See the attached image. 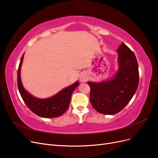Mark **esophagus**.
Wrapping results in <instances>:
<instances>
[{
  "label": "esophagus",
  "instance_id": "esophagus-1",
  "mask_svg": "<svg viewBox=\"0 0 158 158\" xmlns=\"http://www.w3.org/2000/svg\"><path fill=\"white\" fill-rule=\"evenodd\" d=\"M88 75H87L86 74H85V73H82V74H80L79 80H80V81L81 82H86V81L88 80Z\"/></svg>",
  "mask_w": 158,
  "mask_h": 158
}]
</instances>
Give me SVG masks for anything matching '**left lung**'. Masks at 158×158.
<instances>
[{"label": "left lung", "mask_w": 158, "mask_h": 158, "mask_svg": "<svg viewBox=\"0 0 158 158\" xmlns=\"http://www.w3.org/2000/svg\"><path fill=\"white\" fill-rule=\"evenodd\" d=\"M117 52L118 67L113 77L100 82H88L91 103L104 114L121 111L134 96L139 83L138 65L134 52L124 43Z\"/></svg>", "instance_id": "1"}]
</instances>
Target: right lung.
I'll use <instances>...</instances> for the list:
<instances>
[{
  "instance_id": "obj_1",
  "label": "right lung",
  "mask_w": 158,
  "mask_h": 158,
  "mask_svg": "<svg viewBox=\"0 0 158 158\" xmlns=\"http://www.w3.org/2000/svg\"><path fill=\"white\" fill-rule=\"evenodd\" d=\"M23 54L18 70V88L21 96L26 106L37 115L44 118H54L60 117L68 109L72 94L79 85L78 81L66 87L53 96L49 98L41 99L33 96L23 88L21 77L20 70L23 59Z\"/></svg>"
}]
</instances>
